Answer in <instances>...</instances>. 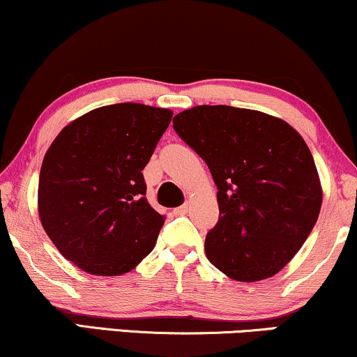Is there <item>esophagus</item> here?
<instances>
[{"label": "esophagus", "mask_w": 357, "mask_h": 357, "mask_svg": "<svg viewBox=\"0 0 357 357\" xmlns=\"http://www.w3.org/2000/svg\"><path fill=\"white\" fill-rule=\"evenodd\" d=\"M188 211H189V204H183V206L176 207L174 214L176 215H184V214H188Z\"/></svg>", "instance_id": "esophagus-1"}]
</instances>
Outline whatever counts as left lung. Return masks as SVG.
I'll return each mask as SVG.
<instances>
[{
  "label": "left lung",
  "mask_w": 357,
  "mask_h": 357,
  "mask_svg": "<svg viewBox=\"0 0 357 357\" xmlns=\"http://www.w3.org/2000/svg\"><path fill=\"white\" fill-rule=\"evenodd\" d=\"M218 186L219 220L206 257L237 282L273 277L301 249L321 209L323 189L301 135L277 116L197 105L173 119Z\"/></svg>",
  "instance_id": "8db88e82"
}]
</instances>
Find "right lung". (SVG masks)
<instances>
[{
  "label": "right lung",
  "mask_w": 357,
  "mask_h": 357,
  "mask_svg": "<svg viewBox=\"0 0 357 357\" xmlns=\"http://www.w3.org/2000/svg\"><path fill=\"white\" fill-rule=\"evenodd\" d=\"M171 116L168 108L143 103L100 107L64 126L46 151L40 224L84 272L123 275L155 247L165 218L145 197L142 171Z\"/></svg>",
  "instance_id": "add662e5"
}]
</instances>
